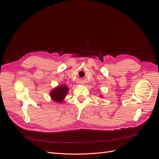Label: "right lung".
<instances>
[{"mask_svg": "<svg viewBox=\"0 0 159 159\" xmlns=\"http://www.w3.org/2000/svg\"><path fill=\"white\" fill-rule=\"evenodd\" d=\"M68 91V88L66 86L61 85L55 88L50 93V96L52 98L57 102H61L66 97Z\"/></svg>", "mask_w": 159, "mask_h": 159, "instance_id": "obj_1", "label": "right lung"}]
</instances>
